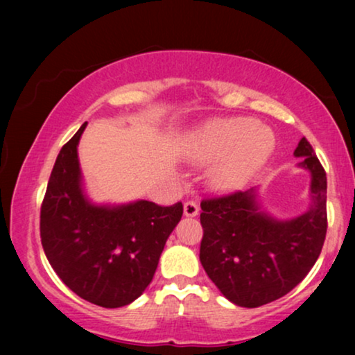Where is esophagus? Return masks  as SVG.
<instances>
[{
    "label": "esophagus",
    "instance_id": "1",
    "mask_svg": "<svg viewBox=\"0 0 355 355\" xmlns=\"http://www.w3.org/2000/svg\"><path fill=\"white\" fill-rule=\"evenodd\" d=\"M184 215L192 218V216H197L198 215V205L196 202L192 200H187L184 203Z\"/></svg>",
    "mask_w": 355,
    "mask_h": 355
}]
</instances>
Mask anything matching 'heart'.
Here are the masks:
<instances>
[{
    "mask_svg": "<svg viewBox=\"0 0 355 355\" xmlns=\"http://www.w3.org/2000/svg\"><path fill=\"white\" fill-rule=\"evenodd\" d=\"M273 147V134L249 118L211 121L192 139V155L198 163L220 159L211 169V182L218 189H231L244 182Z\"/></svg>",
    "mask_w": 355,
    "mask_h": 355,
    "instance_id": "1",
    "label": "heart"
}]
</instances>
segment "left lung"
<instances>
[{
  "label": "left lung",
  "instance_id": "1",
  "mask_svg": "<svg viewBox=\"0 0 355 355\" xmlns=\"http://www.w3.org/2000/svg\"><path fill=\"white\" fill-rule=\"evenodd\" d=\"M297 168L310 173V203L300 215L279 220L263 208L259 187L203 200L200 263L221 294L254 309L283 297L317 261L327 236V173L302 137Z\"/></svg>",
  "mask_w": 355,
  "mask_h": 355
}]
</instances>
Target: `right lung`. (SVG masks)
Listing matches in <instances>:
<instances>
[{"instance_id":"obj_1","label":"right lung","mask_w":355,"mask_h":355,"mask_svg":"<svg viewBox=\"0 0 355 355\" xmlns=\"http://www.w3.org/2000/svg\"><path fill=\"white\" fill-rule=\"evenodd\" d=\"M80 125L53 166L40 213L45 255L62 283L105 309L134 302L152 283L159 255L182 216V203H96L79 162Z\"/></svg>"}]
</instances>
